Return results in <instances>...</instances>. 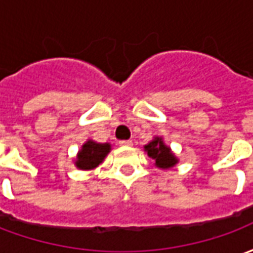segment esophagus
Instances as JSON below:
<instances>
[{
  "instance_id": "34e87169",
  "label": "esophagus",
  "mask_w": 253,
  "mask_h": 253,
  "mask_svg": "<svg viewBox=\"0 0 253 253\" xmlns=\"http://www.w3.org/2000/svg\"><path fill=\"white\" fill-rule=\"evenodd\" d=\"M119 145L121 146H131L132 141L131 139H123V141H119Z\"/></svg>"
}]
</instances>
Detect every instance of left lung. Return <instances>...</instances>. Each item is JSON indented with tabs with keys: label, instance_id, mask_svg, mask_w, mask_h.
<instances>
[{
	"label": "left lung",
	"instance_id": "8db88e82",
	"mask_svg": "<svg viewBox=\"0 0 253 253\" xmlns=\"http://www.w3.org/2000/svg\"><path fill=\"white\" fill-rule=\"evenodd\" d=\"M145 152L152 160H154V165L157 168L168 169L177 164L176 156L172 153L169 146H167L163 141V138L156 137L153 141H150L148 145H145Z\"/></svg>",
	"mask_w": 253,
	"mask_h": 253
}]
</instances>
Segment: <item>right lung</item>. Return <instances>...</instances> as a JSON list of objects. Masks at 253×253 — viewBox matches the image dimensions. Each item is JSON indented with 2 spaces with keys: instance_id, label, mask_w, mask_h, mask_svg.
<instances>
[{
  "instance_id": "add662e5",
  "label": "right lung",
  "mask_w": 253,
  "mask_h": 253,
  "mask_svg": "<svg viewBox=\"0 0 253 253\" xmlns=\"http://www.w3.org/2000/svg\"><path fill=\"white\" fill-rule=\"evenodd\" d=\"M110 143H97L89 139L84 143L81 150L78 152L77 159H76V167L83 170L94 169L97 165L103 163L105 156L110 153Z\"/></svg>"
}]
</instances>
